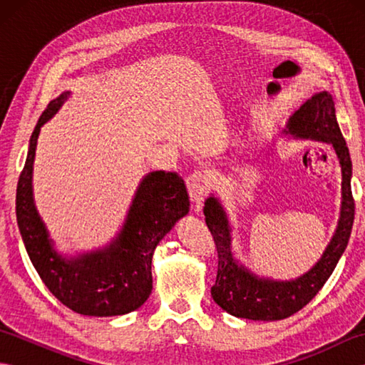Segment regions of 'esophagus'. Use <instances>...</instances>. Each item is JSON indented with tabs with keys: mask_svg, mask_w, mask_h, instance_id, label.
<instances>
[{
	"mask_svg": "<svg viewBox=\"0 0 365 365\" xmlns=\"http://www.w3.org/2000/svg\"><path fill=\"white\" fill-rule=\"evenodd\" d=\"M187 187H188V192L190 197L195 204L196 210H200V205H202V200L207 196L208 192V178L204 173L200 170H196L187 177Z\"/></svg>",
	"mask_w": 365,
	"mask_h": 365,
	"instance_id": "1",
	"label": "esophagus"
}]
</instances>
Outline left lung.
<instances>
[{
    "label": "left lung",
    "mask_w": 365,
    "mask_h": 365,
    "mask_svg": "<svg viewBox=\"0 0 365 365\" xmlns=\"http://www.w3.org/2000/svg\"><path fill=\"white\" fill-rule=\"evenodd\" d=\"M282 135L331 144L340 165V213L327 250L315 265L297 279L277 281L259 276L235 259L232 251V227L221 200L210 195L205 200L204 215L218 251V274L212 287L216 304L227 314L255 322L282 320L301 311L334 271L346 250L354 221L351 195V158L342 131L339 128L334 100L328 91L317 92L287 120Z\"/></svg>",
    "instance_id": "1"
}]
</instances>
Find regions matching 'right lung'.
Here are the masks:
<instances>
[{"mask_svg":"<svg viewBox=\"0 0 365 365\" xmlns=\"http://www.w3.org/2000/svg\"><path fill=\"white\" fill-rule=\"evenodd\" d=\"M71 97L51 100L31 135L15 212L26 252L43 284L64 306L91 317L123 315L141 307L152 293V257L157 245L190 212L182 177L166 170L145 174L131 200L125 222L110 243L67 257L56 251L33 195V166L41 128Z\"/></svg>","mask_w":365,"mask_h":365,"instance_id":"right-lung-1","label":"right lung"}]
</instances>
